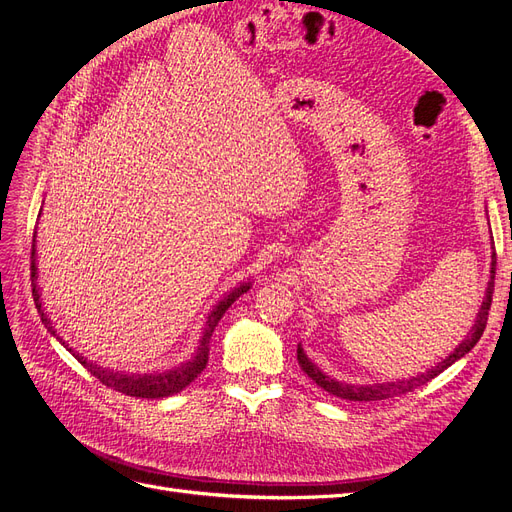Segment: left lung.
<instances>
[{"instance_id":"1","label":"left lung","mask_w":512,"mask_h":512,"mask_svg":"<svg viewBox=\"0 0 512 512\" xmlns=\"http://www.w3.org/2000/svg\"><path fill=\"white\" fill-rule=\"evenodd\" d=\"M493 280H495V252H493V262H491V282H489V288H487V297L483 301V305H480V312L476 316V322L472 331L468 333V337L463 339V342L459 344V348L448 356V359H444L440 365H436V369L427 371V374L418 376V378H410V380H401V382H389V384H374V386H352V384H342V382H335L331 380L329 376H324L322 371L307 359L303 348L299 346L297 348V361L301 365V369L305 371V374L312 378L320 389H324L327 393L335 395V397H342V399H348V401H378V399H389V397H399V395H406V393H412L414 389H418V386L427 384L431 378H436L438 374H442V371L446 367H451L455 361H459L463 354H468L476 342L480 339V335H483L485 327H487V318H489V309H491V297H493Z\"/></svg>"}]
</instances>
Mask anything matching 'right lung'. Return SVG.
I'll use <instances>...</instances> for the list:
<instances>
[{
    "instance_id": "obj_1",
    "label": "right lung",
    "mask_w": 512,
    "mask_h": 512,
    "mask_svg": "<svg viewBox=\"0 0 512 512\" xmlns=\"http://www.w3.org/2000/svg\"><path fill=\"white\" fill-rule=\"evenodd\" d=\"M34 243H36V232H34ZM36 250H32V294H34V301H36V307H38V314L42 318V322L49 327V331L55 335L51 322L46 320L44 312L40 309V297H38V290H36V258H34ZM250 290V284H245L241 288H235L232 290L228 297L215 307V312L209 316L207 320V329H205V335H203V342H200V348L196 352L194 359L190 363H185L173 371H166V374H158V376H123V374H113V371H106L94 363L85 361L83 356L74 354L72 348H68L76 359L81 361L83 367H87L89 374H94L104 386H108V389L113 391H119L123 395H130V397H147V399H160V397H168L173 393H179L181 389H185L194 378H198L200 371H203L207 367V361H209V342H211V335H213V329L218 327L220 318L224 316L226 309L235 303L243 292ZM61 342V339H59Z\"/></svg>"
}]
</instances>
